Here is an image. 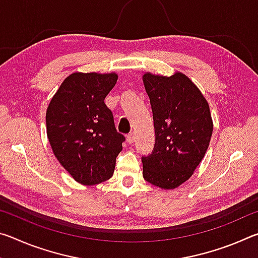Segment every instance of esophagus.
<instances>
[{
  "label": "esophagus",
  "mask_w": 258,
  "mask_h": 258,
  "mask_svg": "<svg viewBox=\"0 0 258 258\" xmlns=\"http://www.w3.org/2000/svg\"><path fill=\"white\" fill-rule=\"evenodd\" d=\"M126 139H127V142H128V143H133V142L135 141V135H134V133L127 134V137H126Z\"/></svg>",
  "instance_id": "esophagus-1"
}]
</instances>
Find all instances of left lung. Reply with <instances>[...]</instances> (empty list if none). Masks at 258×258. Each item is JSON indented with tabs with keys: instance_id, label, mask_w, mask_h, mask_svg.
<instances>
[{
	"instance_id": "left-lung-1",
	"label": "left lung",
	"mask_w": 258,
	"mask_h": 258,
	"mask_svg": "<svg viewBox=\"0 0 258 258\" xmlns=\"http://www.w3.org/2000/svg\"><path fill=\"white\" fill-rule=\"evenodd\" d=\"M143 83L154 116L156 143L142 157L143 177L161 189H175L189 180L203 160L213 133L207 100L184 74L146 73Z\"/></svg>"
}]
</instances>
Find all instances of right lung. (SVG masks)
I'll list each match as a JSON object with an SVG mask.
<instances>
[{"instance_id": "obj_1", "label": "right lung", "mask_w": 258, "mask_h": 258, "mask_svg": "<svg viewBox=\"0 0 258 258\" xmlns=\"http://www.w3.org/2000/svg\"><path fill=\"white\" fill-rule=\"evenodd\" d=\"M116 73H74L61 83L46 110L52 151L74 180L94 185L109 180L123 149L104 98L115 86Z\"/></svg>"}]
</instances>
